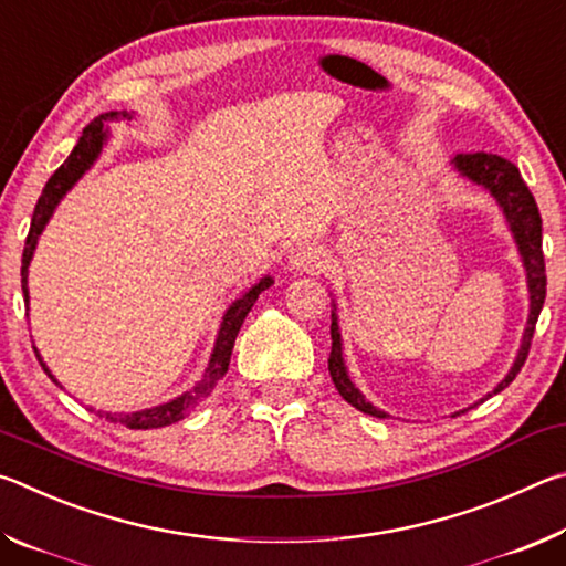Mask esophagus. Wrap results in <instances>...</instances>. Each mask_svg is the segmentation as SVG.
<instances>
[{
  "mask_svg": "<svg viewBox=\"0 0 566 566\" xmlns=\"http://www.w3.org/2000/svg\"><path fill=\"white\" fill-rule=\"evenodd\" d=\"M324 264H327V256H324L322 249L306 244L292 254L290 270H294L296 274H319L324 270Z\"/></svg>",
  "mask_w": 566,
  "mask_h": 566,
  "instance_id": "esophagus-1",
  "label": "esophagus"
}]
</instances>
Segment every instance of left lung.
<instances>
[{
  "label": "left lung",
  "mask_w": 566,
  "mask_h": 566,
  "mask_svg": "<svg viewBox=\"0 0 566 566\" xmlns=\"http://www.w3.org/2000/svg\"><path fill=\"white\" fill-rule=\"evenodd\" d=\"M452 167L459 177H464L472 181V185H479L482 189L490 191V195L494 197V202L500 205L506 224H510V232L514 237L516 252H520V256H522L526 292H530V314H526V327L522 334L520 349H516L514 364L504 375V379L490 391V395H486V397H492V395H500L504 387H510L514 377L520 375V369L524 367L526 354H530V344L534 337L536 319H539L544 296H547V274H544V252H542V217H539V209H536L530 187L524 185L520 169H516L512 161H506L504 157L486 155V151H476V155H457L452 159ZM329 375H332L334 387H337L339 395L347 399L352 407H357L359 411H364V415H371L379 419L387 417V411L371 405V401L361 395L357 385H354L349 377L347 364H344V352H342L337 304H332Z\"/></svg>",
  "instance_id": "obj_1"
}]
</instances>
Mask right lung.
<instances>
[{
    "label": "right lung",
    "mask_w": 566,
    "mask_h": 566,
    "mask_svg": "<svg viewBox=\"0 0 566 566\" xmlns=\"http://www.w3.org/2000/svg\"><path fill=\"white\" fill-rule=\"evenodd\" d=\"M119 119L132 122L134 112H107V114H99L94 122H90L87 127H84L80 142H76V147L72 149V155L64 159V165L54 171L50 181H46L42 189V197L34 207L32 227H30V234H27L24 254H22V292H24L27 310H30V290H27V276H30V264H32L36 242H40L44 227L50 224L54 209L60 207L66 191H70L76 181L84 177V171H90L94 161L99 159L102 149L109 139V122H119ZM272 284H274V280L266 274L254 286H249V290L239 296V300H234L227 306L222 324H219L217 339H214V349H212V354H209V364H207L205 375L189 391H181L179 397L165 401V405H157V407H149L142 411H129V415H124V411H97V415L107 421H114V424H124L129 429H159V427H169V424H175V421L185 419L189 411L199 405V401L212 395L217 381L227 375L229 357H232L237 334H239V329H242L249 310H252L254 302L260 300V294L264 290H270ZM36 359H40L42 369L46 371V377H50L54 385H60V381H56V377L50 371V367L42 361L40 352H36Z\"/></svg>",
    "instance_id": "right-lung-1"
}]
</instances>
